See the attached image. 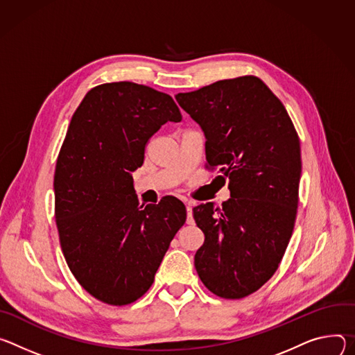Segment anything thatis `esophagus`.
Masks as SVG:
<instances>
[{"mask_svg":"<svg viewBox=\"0 0 355 355\" xmlns=\"http://www.w3.org/2000/svg\"><path fill=\"white\" fill-rule=\"evenodd\" d=\"M186 203V210H187V223L189 224H193V210H191V206H190V203H187V202H184Z\"/></svg>","mask_w":355,"mask_h":355,"instance_id":"obj_1","label":"esophagus"}]
</instances>
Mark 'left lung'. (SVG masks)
<instances>
[{"instance_id": "8db88e82", "label": "left lung", "mask_w": 355, "mask_h": 355, "mask_svg": "<svg viewBox=\"0 0 355 355\" xmlns=\"http://www.w3.org/2000/svg\"><path fill=\"white\" fill-rule=\"evenodd\" d=\"M176 100L206 134L207 169L220 166L230 179L223 207L193 209L205 232L196 270L211 293L243 299L272 278L292 237L302 172L297 132L257 76L218 80Z\"/></svg>"}]
</instances>
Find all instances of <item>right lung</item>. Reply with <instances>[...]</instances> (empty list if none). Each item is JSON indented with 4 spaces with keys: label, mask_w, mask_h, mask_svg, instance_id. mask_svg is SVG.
I'll use <instances>...</instances> for the list:
<instances>
[{
    "label": "right lung",
    "mask_w": 355,
    "mask_h": 355,
    "mask_svg": "<svg viewBox=\"0 0 355 355\" xmlns=\"http://www.w3.org/2000/svg\"><path fill=\"white\" fill-rule=\"evenodd\" d=\"M180 120L169 94L132 82L93 87L71 116L53 179L55 218L73 277L103 303L144 296L186 221L173 196L141 206L131 176L149 138Z\"/></svg>",
    "instance_id": "1"
}]
</instances>
